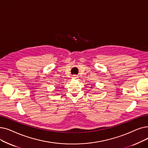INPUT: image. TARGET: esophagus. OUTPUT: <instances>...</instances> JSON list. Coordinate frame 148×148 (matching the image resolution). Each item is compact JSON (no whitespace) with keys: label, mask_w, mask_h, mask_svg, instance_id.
I'll return each mask as SVG.
<instances>
[{"label":"esophagus","mask_w":148,"mask_h":148,"mask_svg":"<svg viewBox=\"0 0 148 148\" xmlns=\"http://www.w3.org/2000/svg\"><path fill=\"white\" fill-rule=\"evenodd\" d=\"M73 79H78V76L76 75H73Z\"/></svg>","instance_id":"1"}]
</instances>
